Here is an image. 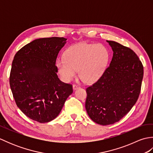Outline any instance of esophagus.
Masks as SVG:
<instances>
[{
  "label": "esophagus",
  "instance_id": "obj_1",
  "mask_svg": "<svg viewBox=\"0 0 153 153\" xmlns=\"http://www.w3.org/2000/svg\"><path fill=\"white\" fill-rule=\"evenodd\" d=\"M79 87H80L78 85H76V84H74V85H73V89L74 90H76L77 89H79Z\"/></svg>",
  "mask_w": 153,
  "mask_h": 153
}]
</instances>
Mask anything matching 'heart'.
<instances>
[{"label": "heart", "mask_w": 153, "mask_h": 153, "mask_svg": "<svg viewBox=\"0 0 153 153\" xmlns=\"http://www.w3.org/2000/svg\"><path fill=\"white\" fill-rule=\"evenodd\" d=\"M106 48L101 45L79 43L70 47L65 58L57 61L58 72L64 82H69L76 76L85 82H93L100 77L108 60Z\"/></svg>", "instance_id": "obj_1"}]
</instances>
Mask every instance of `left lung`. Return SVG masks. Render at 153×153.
Returning a JSON list of instances; mask_svg holds the SVG:
<instances>
[{
  "label": "left lung",
  "instance_id": "1",
  "mask_svg": "<svg viewBox=\"0 0 153 153\" xmlns=\"http://www.w3.org/2000/svg\"><path fill=\"white\" fill-rule=\"evenodd\" d=\"M106 42L113 51L112 60L99 79L86 88V111L102 126L120 121L130 111L143 77V66L134 51L115 41Z\"/></svg>",
  "mask_w": 153,
  "mask_h": 153
}]
</instances>
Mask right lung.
Returning <instances> with one entry per match:
<instances>
[{"mask_svg": "<svg viewBox=\"0 0 153 153\" xmlns=\"http://www.w3.org/2000/svg\"><path fill=\"white\" fill-rule=\"evenodd\" d=\"M67 39L41 38L15 54L10 85L16 105L28 118L46 123L59 114L72 85L58 78L56 61Z\"/></svg>", "mask_w": 153, "mask_h": 153, "instance_id": "right-lung-1", "label": "right lung"}]
</instances>
